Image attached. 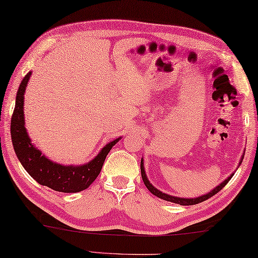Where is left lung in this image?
Returning a JSON list of instances; mask_svg holds the SVG:
<instances>
[{
	"instance_id": "obj_1",
	"label": "left lung",
	"mask_w": 258,
	"mask_h": 258,
	"mask_svg": "<svg viewBox=\"0 0 258 258\" xmlns=\"http://www.w3.org/2000/svg\"><path fill=\"white\" fill-rule=\"evenodd\" d=\"M243 160V156L242 158H241V160L239 162V165H241V162H242ZM141 173H142V179H143V182H144V184L146 185V188H148L150 191H151L154 196L159 197L161 198V200H165V201H168V202H173V203H176V204H180V205H195V204H198L201 203V202H204L209 200L210 197L215 196L217 192H219L221 189H223L226 184L228 183V181L232 179V176L234 175V174H232L231 176H228L227 179H226L224 182H221V183L218 185V187H216L213 190H211L209 194H207V195H203V196H200V197H196V198H181V197H175V196H170V195H167V194H164L161 192L160 190H158L157 188H154L153 185L150 183V181L148 180V177H146V174H145V170H144V161H143V159L141 160Z\"/></svg>"
}]
</instances>
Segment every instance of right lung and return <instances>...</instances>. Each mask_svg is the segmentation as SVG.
<instances>
[{"label":"right lung","instance_id":"obj_1","mask_svg":"<svg viewBox=\"0 0 258 258\" xmlns=\"http://www.w3.org/2000/svg\"><path fill=\"white\" fill-rule=\"evenodd\" d=\"M31 71L25 75L19 85L14 114L11 116V140L14 150L23 167L33 179L42 185L61 192H78L89 187L100 173L107 154L120 138L105 145L93 160L82 166H63L53 162L34 148L27 135L24 118V93Z\"/></svg>","mask_w":258,"mask_h":258}]
</instances>
